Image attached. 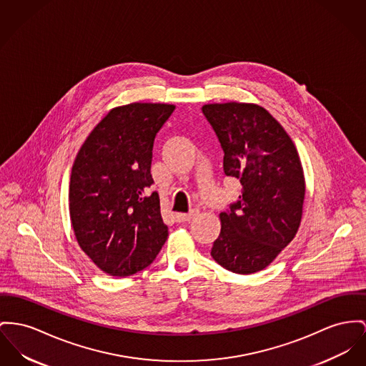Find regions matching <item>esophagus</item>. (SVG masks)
I'll return each mask as SVG.
<instances>
[{"label": "esophagus", "mask_w": 366, "mask_h": 366, "mask_svg": "<svg viewBox=\"0 0 366 366\" xmlns=\"http://www.w3.org/2000/svg\"><path fill=\"white\" fill-rule=\"evenodd\" d=\"M197 214H198L197 209L190 211L189 214H174V219H176V222H179V223H182V222H189V220L193 219Z\"/></svg>", "instance_id": "1"}]
</instances>
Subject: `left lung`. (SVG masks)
<instances>
[{
  "label": "left lung",
  "instance_id": "obj_1",
  "mask_svg": "<svg viewBox=\"0 0 366 366\" xmlns=\"http://www.w3.org/2000/svg\"><path fill=\"white\" fill-rule=\"evenodd\" d=\"M202 112L223 148V171L243 186L239 201L219 214L211 255L230 272L255 273L298 232L305 197L300 155L283 126L258 104H205Z\"/></svg>",
  "mask_w": 366,
  "mask_h": 366
}]
</instances>
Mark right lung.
<instances>
[{
    "label": "right lung",
    "instance_id": "right-lung-1",
    "mask_svg": "<svg viewBox=\"0 0 366 366\" xmlns=\"http://www.w3.org/2000/svg\"><path fill=\"white\" fill-rule=\"evenodd\" d=\"M174 105L112 108L74 158L69 214L76 240L102 272L124 277L148 267L168 239L151 159L154 139Z\"/></svg>",
    "mask_w": 366,
    "mask_h": 366
}]
</instances>
